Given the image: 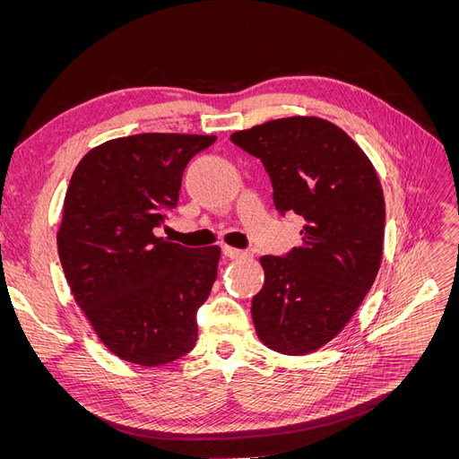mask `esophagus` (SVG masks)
Returning a JSON list of instances; mask_svg holds the SVG:
<instances>
[{
    "instance_id": "1",
    "label": "esophagus",
    "mask_w": 459,
    "mask_h": 459,
    "mask_svg": "<svg viewBox=\"0 0 459 459\" xmlns=\"http://www.w3.org/2000/svg\"><path fill=\"white\" fill-rule=\"evenodd\" d=\"M221 253H224L228 258H241V256H247V253H245V251H239V248L228 247V245L221 247Z\"/></svg>"
}]
</instances>
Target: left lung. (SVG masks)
Segmentation results:
<instances>
[{
    "mask_svg": "<svg viewBox=\"0 0 459 459\" xmlns=\"http://www.w3.org/2000/svg\"><path fill=\"white\" fill-rule=\"evenodd\" d=\"M270 174L281 214L304 218L287 256H260L253 322L268 349L302 356L335 339L381 268L385 197L371 160L337 124L287 117L231 134Z\"/></svg>",
    "mask_w": 459,
    "mask_h": 459,
    "instance_id": "1",
    "label": "left lung"
}]
</instances>
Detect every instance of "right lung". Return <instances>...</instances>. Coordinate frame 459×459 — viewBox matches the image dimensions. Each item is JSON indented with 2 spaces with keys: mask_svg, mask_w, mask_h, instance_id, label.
<instances>
[{
  "mask_svg": "<svg viewBox=\"0 0 459 459\" xmlns=\"http://www.w3.org/2000/svg\"><path fill=\"white\" fill-rule=\"evenodd\" d=\"M216 135L135 134L90 149L68 184L57 251L73 297L107 349L155 368L187 354L220 247L157 238L182 174Z\"/></svg>",
  "mask_w": 459,
  "mask_h": 459,
  "instance_id": "1",
  "label": "right lung"
}]
</instances>
